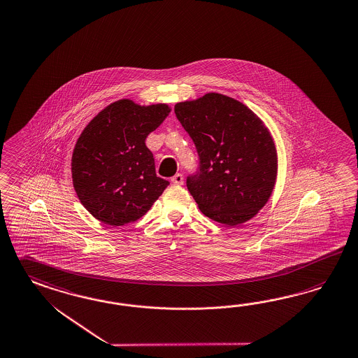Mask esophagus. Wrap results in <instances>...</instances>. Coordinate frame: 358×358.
<instances>
[{"label": "esophagus", "instance_id": "1", "mask_svg": "<svg viewBox=\"0 0 358 358\" xmlns=\"http://www.w3.org/2000/svg\"><path fill=\"white\" fill-rule=\"evenodd\" d=\"M184 178L182 174H175L173 178H171V183L176 184V185H180V184H183Z\"/></svg>", "mask_w": 358, "mask_h": 358}]
</instances>
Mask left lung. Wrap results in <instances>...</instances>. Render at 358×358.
Masks as SVG:
<instances>
[{"instance_id":"obj_1","label":"left lung","mask_w":358,"mask_h":358,"mask_svg":"<svg viewBox=\"0 0 358 358\" xmlns=\"http://www.w3.org/2000/svg\"><path fill=\"white\" fill-rule=\"evenodd\" d=\"M174 111L199 155L187 188L200 210L227 226L253 218L270 199L276 178L275 145L262 120L220 93L179 102Z\"/></svg>"}]
</instances>
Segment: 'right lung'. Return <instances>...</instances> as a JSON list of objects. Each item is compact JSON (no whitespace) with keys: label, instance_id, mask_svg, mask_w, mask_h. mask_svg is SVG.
<instances>
[{"label":"right lung","instance_id":"right-lung-1","mask_svg":"<svg viewBox=\"0 0 358 358\" xmlns=\"http://www.w3.org/2000/svg\"><path fill=\"white\" fill-rule=\"evenodd\" d=\"M165 103L140 106L120 100L100 111L73 149V188L84 208L110 226L135 222L165 191L169 180L156 174L148 135L165 120Z\"/></svg>","mask_w":358,"mask_h":358}]
</instances>
